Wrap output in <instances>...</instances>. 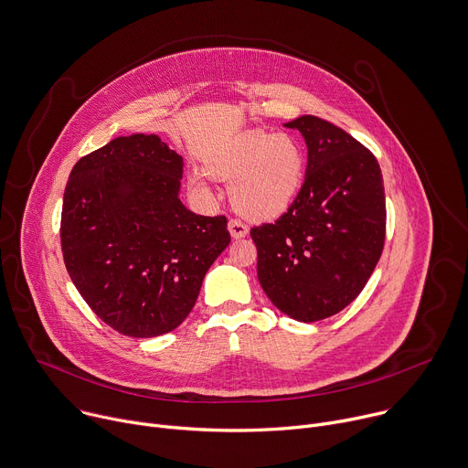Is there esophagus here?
Segmentation results:
<instances>
[{"instance_id": "1", "label": "esophagus", "mask_w": 468, "mask_h": 468, "mask_svg": "<svg viewBox=\"0 0 468 468\" xmlns=\"http://www.w3.org/2000/svg\"><path fill=\"white\" fill-rule=\"evenodd\" d=\"M229 232H230V236L232 238H245L247 234H249V229H247V225L241 221V219H230L229 221Z\"/></svg>"}]
</instances>
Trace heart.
Listing matches in <instances>:
<instances>
[{
	"label": "heart",
	"instance_id": "heart-1",
	"mask_svg": "<svg viewBox=\"0 0 468 468\" xmlns=\"http://www.w3.org/2000/svg\"><path fill=\"white\" fill-rule=\"evenodd\" d=\"M214 176L234 180V207L254 219H272L284 214L299 194L304 176L301 145L286 134L261 131L245 133L210 164ZM194 190H205L199 176L190 180Z\"/></svg>",
	"mask_w": 468,
	"mask_h": 468
}]
</instances>
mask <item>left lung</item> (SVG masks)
<instances>
[{
	"mask_svg": "<svg viewBox=\"0 0 468 468\" xmlns=\"http://www.w3.org/2000/svg\"><path fill=\"white\" fill-rule=\"evenodd\" d=\"M308 147L304 182L288 212L250 229L258 280L290 317L339 314L365 288L386 241V194L377 156L317 116L290 123Z\"/></svg>",
	"mask_w": 468,
	"mask_h": 468,
	"instance_id": "left-lung-1",
	"label": "left lung"
}]
</instances>
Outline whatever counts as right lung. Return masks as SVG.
<instances>
[{
  "instance_id": "add662e5",
  "label": "right lung",
  "mask_w": 468,
  "mask_h": 468,
  "mask_svg": "<svg viewBox=\"0 0 468 468\" xmlns=\"http://www.w3.org/2000/svg\"><path fill=\"white\" fill-rule=\"evenodd\" d=\"M182 165L156 134H131L82 156L66 184L60 245L71 282L129 337L175 330L230 243L225 216L180 203Z\"/></svg>"
}]
</instances>
